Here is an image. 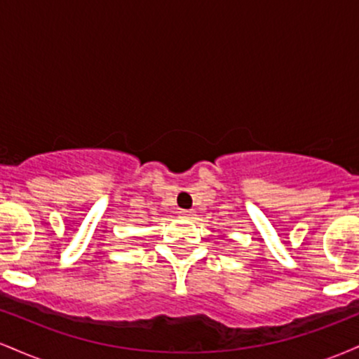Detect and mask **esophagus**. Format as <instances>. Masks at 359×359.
Listing matches in <instances>:
<instances>
[{
  "instance_id": "esophagus-1",
  "label": "esophagus",
  "mask_w": 359,
  "mask_h": 359,
  "mask_svg": "<svg viewBox=\"0 0 359 359\" xmlns=\"http://www.w3.org/2000/svg\"><path fill=\"white\" fill-rule=\"evenodd\" d=\"M179 216L185 217V219H191V217L196 216V212H194V211H179Z\"/></svg>"
}]
</instances>
